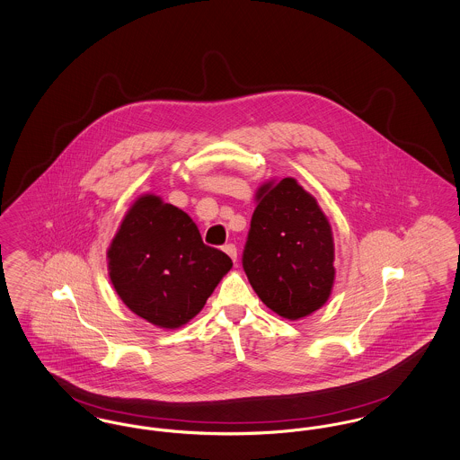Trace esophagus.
<instances>
[{
  "mask_svg": "<svg viewBox=\"0 0 460 460\" xmlns=\"http://www.w3.org/2000/svg\"><path fill=\"white\" fill-rule=\"evenodd\" d=\"M224 252L233 259V262H236V259H238V252H236V246H234V244H231V243H229V244H226V246H224Z\"/></svg>",
  "mask_w": 460,
  "mask_h": 460,
  "instance_id": "obj_1",
  "label": "esophagus"
}]
</instances>
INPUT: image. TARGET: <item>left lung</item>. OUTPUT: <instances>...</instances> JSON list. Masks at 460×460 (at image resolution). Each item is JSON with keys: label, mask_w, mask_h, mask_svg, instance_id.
<instances>
[{"label": "left lung", "mask_w": 460, "mask_h": 460, "mask_svg": "<svg viewBox=\"0 0 460 460\" xmlns=\"http://www.w3.org/2000/svg\"><path fill=\"white\" fill-rule=\"evenodd\" d=\"M255 203L243 269L265 305L298 321L331 296L336 276L331 224L293 177L265 181Z\"/></svg>", "instance_id": "obj_1"}]
</instances>
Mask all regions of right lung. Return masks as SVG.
<instances>
[{"label": "right lung", "mask_w": 460, "mask_h": 460, "mask_svg": "<svg viewBox=\"0 0 460 460\" xmlns=\"http://www.w3.org/2000/svg\"><path fill=\"white\" fill-rule=\"evenodd\" d=\"M107 259L120 300L164 329L188 324L233 267L224 252L201 241L186 212L154 193L134 199Z\"/></svg>", "instance_id": "obj_1"}]
</instances>
